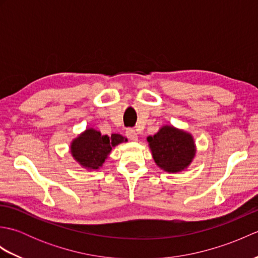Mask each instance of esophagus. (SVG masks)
I'll return each instance as SVG.
<instances>
[{
  "label": "esophagus",
  "instance_id": "34e87169",
  "mask_svg": "<svg viewBox=\"0 0 258 258\" xmlns=\"http://www.w3.org/2000/svg\"><path fill=\"white\" fill-rule=\"evenodd\" d=\"M125 134H126V136H127V138L131 141H138V139H139L138 133H136V131L133 130V128H127V130H126Z\"/></svg>",
  "mask_w": 258,
  "mask_h": 258
}]
</instances>
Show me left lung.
<instances>
[{"mask_svg":"<svg viewBox=\"0 0 258 258\" xmlns=\"http://www.w3.org/2000/svg\"><path fill=\"white\" fill-rule=\"evenodd\" d=\"M147 142L157 166L166 172L183 171L195 155L191 135L173 126H163L154 136H149Z\"/></svg>","mask_w":258,"mask_h":258,"instance_id":"obj_1","label":"left lung"}]
</instances>
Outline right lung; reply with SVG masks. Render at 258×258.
Instances as JSON below:
<instances>
[{
  "mask_svg": "<svg viewBox=\"0 0 258 258\" xmlns=\"http://www.w3.org/2000/svg\"><path fill=\"white\" fill-rule=\"evenodd\" d=\"M123 142H127V139L119 134L102 135L98 131L89 128L72 142L71 153L83 167L97 169L105 162L112 147Z\"/></svg>",
  "mask_w": 258,
  "mask_h": 258,
  "instance_id": "right-lung-1",
  "label": "right lung"
}]
</instances>
